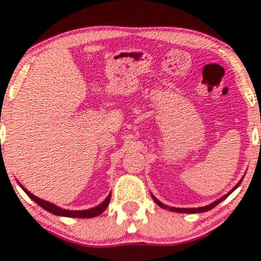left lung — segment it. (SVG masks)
Returning a JSON list of instances; mask_svg holds the SVG:
<instances>
[{
	"instance_id": "left-lung-1",
	"label": "left lung",
	"mask_w": 261,
	"mask_h": 261,
	"mask_svg": "<svg viewBox=\"0 0 261 261\" xmlns=\"http://www.w3.org/2000/svg\"><path fill=\"white\" fill-rule=\"evenodd\" d=\"M241 182H242V180H241V181L239 182V184H237L236 186H234V188H233L232 190H231V191H230L229 194H227V195H225V196H223V197H221V198L217 199V201L213 202V203H211V204L205 205V207H199V208H175V207H168V205H165V204L162 203V202H160L159 199H157V198H156L155 196H153V195H151V196H152L153 201H155L156 203L160 205V207H162V208H168L169 211H172V212H176V213H202V212H207V211H209V209L214 208L215 205H218V204H219L221 201H224V199L226 198L227 196H229V195L231 194V192H233L234 190H236L237 188H239Z\"/></svg>"
}]
</instances>
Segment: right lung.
I'll use <instances>...</instances> for the list:
<instances>
[{
  "instance_id": "1",
  "label": "right lung",
  "mask_w": 261,
  "mask_h": 261,
  "mask_svg": "<svg viewBox=\"0 0 261 261\" xmlns=\"http://www.w3.org/2000/svg\"><path fill=\"white\" fill-rule=\"evenodd\" d=\"M21 189L24 190V191L27 192V195L29 196V197H30L31 199H34V201L36 202L38 205H41L42 208L46 209V211L49 212V213L59 215V217H70V218H94V217H98V215H100L102 212L105 211L106 207L109 205V202H110V198H111V194H109L108 197L105 198V201L101 202L100 204L96 205V207H94V208L86 209V211H67V209H63V208L58 207V205H56V204L49 203V202L44 201V199H41V198L36 197V196L32 195L31 192H29L27 189L22 188V186H21Z\"/></svg>"
}]
</instances>
